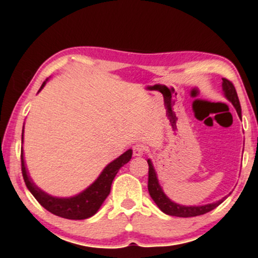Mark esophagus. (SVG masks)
<instances>
[{
  "label": "esophagus",
  "instance_id": "34e87169",
  "mask_svg": "<svg viewBox=\"0 0 258 258\" xmlns=\"http://www.w3.org/2000/svg\"><path fill=\"white\" fill-rule=\"evenodd\" d=\"M146 152V149H144V147L142 146V144H136L135 147H133V155L135 156H142Z\"/></svg>",
  "mask_w": 258,
  "mask_h": 258
}]
</instances>
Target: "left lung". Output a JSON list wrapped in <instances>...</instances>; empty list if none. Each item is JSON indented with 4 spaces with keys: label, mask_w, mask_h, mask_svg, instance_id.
<instances>
[{
    "label": "left lung",
    "mask_w": 258,
    "mask_h": 258,
    "mask_svg": "<svg viewBox=\"0 0 258 258\" xmlns=\"http://www.w3.org/2000/svg\"><path fill=\"white\" fill-rule=\"evenodd\" d=\"M222 90H223L224 97L232 103L234 108H235L236 112H238L239 117L241 119V108H240V102H239L238 94H236L235 87H234L232 82L227 79H222ZM148 165H149V176H148V190H149L150 197L154 200V203L158 205V207L161 210L164 214L170 215V216H176V217H195V216H200L206 214V212L212 211L216 209L220 204L223 203V200L227 197H224L223 199L216 201V203L206 204V205H200V206H186V205H180V204L174 203L167 197L166 194L162 190L161 185H160L158 174L155 172V168L153 166L152 160L148 159Z\"/></svg>",
    "instance_id": "obj_1"
}]
</instances>
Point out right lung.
<instances>
[{
	"label": "right lung",
	"mask_w": 258,
	"mask_h": 258,
	"mask_svg": "<svg viewBox=\"0 0 258 258\" xmlns=\"http://www.w3.org/2000/svg\"><path fill=\"white\" fill-rule=\"evenodd\" d=\"M48 79L43 82L40 87V92L46 86ZM24 142V127L22 132V144ZM132 158V149L126 150L121 154L117 159L111 161L104 167V170L100 172L98 178L94 180L90 186L82 190L81 193L74 195L69 198H58L53 195L47 194L42 189H40L31 179L30 174L26 168L24 160V150L22 146V172L23 178L30 193L34 195L35 199L42 205L47 211L51 214L59 216V217L68 218V220H86L98 212V210L104 203L109 193H110L111 183L114 180L116 173L123 165L127 164Z\"/></svg>",
	"instance_id": "right-lung-1"
}]
</instances>
